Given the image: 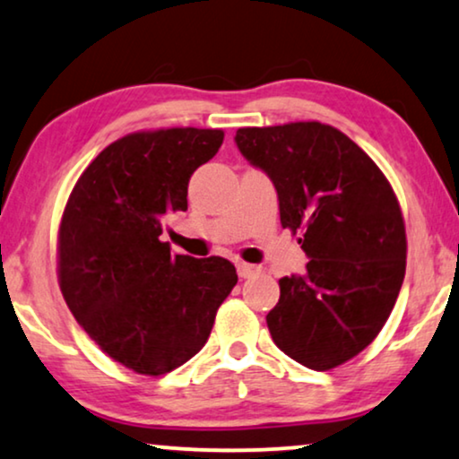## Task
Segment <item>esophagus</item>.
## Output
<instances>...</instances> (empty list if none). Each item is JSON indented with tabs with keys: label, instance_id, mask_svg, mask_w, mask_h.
Returning <instances> with one entry per match:
<instances>
[{
	"label": "esophagus",
	"instance_id": "obj_1",
	"mask_svg": "<svg viewBox=\"0 0 459 459\" xmlns=\"http://www.w3.org/2000/svg\"><path fill=\"white\" fill-rule=\"evenodd\" d=\"M237 273H239L241 279H249L254 277L255 273H260V266L247 264V262H237Z\"/></svg>",
	"mask_w": 459,
	"mask_h": 459
}]
</instances>
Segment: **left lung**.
I'll list each match as a JSON object with an SVG mask.
<instances>
[{"mask_svg": "<svg viewBox=\"0 0 459 459\" xmlns=\"http://www.w3.org/2000/svg\"><path fill=\"white\" fill-rule=\"evenodd\" d=\"M241 155L273 180L281 226L302 233L307 273L279 279L273 342L304 368L357 357L393 313L407 237L396 195L361 146L319 121L239 127Z\"/></svg>", "mask_w": 459, "mask_h": 459, "instance_id": "8db88e82", "label": "left lung"}]
</instances>
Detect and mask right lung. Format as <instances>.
<instances>
[{
    "mask_svg": "<svg viewBox=\"0 0 459 459\" xmlns=\"http://www.w3.org/2000/svg\"><path fill=\"white\" fill-rule=\"evenodd\" d=\"M222 130L169 127L115 140L79 176L58 229L65 302L102 352L163 376L210 338L237 283L229 260L172 254L163 216L186 210L188 180L216 155Z\"/></svg>",
    "mask_w": 459,
    "mask_h": 459,
    "instance_id": "1",
    "label": "right lung"
}]
</instances>
